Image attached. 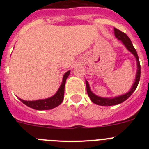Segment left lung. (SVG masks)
Masks as SVG:
<instances>
[{"label":"left lung","mask_w":149,"mask_h":149,"mask_svg":"<svg viewBox=\"0 0 149 149\" xmlns=\"http://www.w3.org/2000/svg\"><path fill=\"white\" fill-rule=\"evenodd\" d=\"M114 32H115L116 37L118 39L121 40L123 42V44L125 45L126 48H127L128 51H130L135 56L136 59V62H137V72H136V77L135 79V82H134V85H133L132 88H131V91H129L128 93H126L122 95L118 96L113 98H101L98 96L95 95L91 92L90 89H89V84L87 81H86V91H87V94L89 97L90 98L91 101H93V103L96 104L98 105H101V106H112V105H116L122 103L123 101L127 100L130 96L132 95L135 89H136L138 86V84L139 82V79H140V64H139V56H138L137 53H136V49L134 48V45H133L132 42H131L130 38L126 35L125 33L122 32L121 30H118L116 28H114Z\"/></svg>","instance_id":"8db88e82"}]
</instances>
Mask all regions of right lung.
Here are the masks:
<instances>
[{
	"label": "right lung",
	"mask_w": 149,
	"mask_h": 149,
	"mask_svg": "<svg viewBox=\"0 0 149 149\" xmlns=\"http://www.w3.org/2000/svg\"><path fill=\"white\" fill-rule=\"evenodd\" d=\"M69 74H70V71L67 72L64 74L63 79V83H62L60 87L59 88L57 93L54 96L51 97V98L42 100H36V101H24V100H22L21 98H19V99L21 100L22 103H24L27 106L30 107L31 108L35 109V110H51V109L54 108L56 107L59 106L63 102V98H64L65 84L67 77L69 75Z\"/></svg>",
	"instance_id": "obj_1"
}]
</instances>
